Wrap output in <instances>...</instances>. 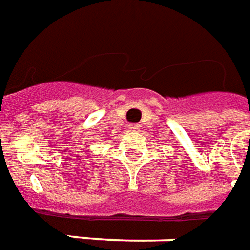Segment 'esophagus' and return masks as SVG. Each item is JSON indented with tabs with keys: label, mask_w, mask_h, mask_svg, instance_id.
Here are the masks:
<instances>
[{
	"label": "esophagus",
	"mask_w": 250,
	"mask_h": 250,
	"mask_svg": "<svg viewBox=\"0 0 250 250\" xmlns=\"http://www.w3.org/2000/svg\"><path fill=\"white\" fill-rule=\"evenodd\" d=\"M131 131H139L140 125H138V123H132V125H130V127H128Z\"/></svg>",
	"instance_id": "esophagus-1"
}]
</instances>
